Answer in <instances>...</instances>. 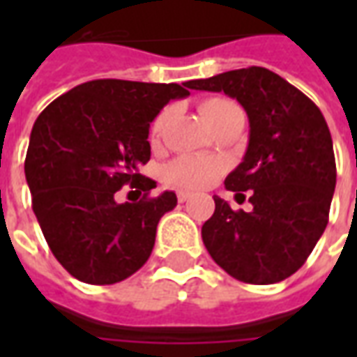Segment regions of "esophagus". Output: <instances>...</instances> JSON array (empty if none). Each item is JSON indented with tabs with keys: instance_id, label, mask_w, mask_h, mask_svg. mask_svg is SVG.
Wrapping results in <instances>:
<instances>
[{
	"instance_id": "esophagus-1",
	"label": "esophagus",
	"mask_w": 357,
	"mask_h": 357,
	"mask_svg": "<svg viewBox=\"0 0 357 357\" xmlns=\"http://www.w3.org/2000/svg\"><path fill=\"white\" fill-rule=\"evenodd\" d=\"M191 197H193V195L189 193V191H178V201H179V202H185V201H189V199H191Z\"/></svg>"
}]
</instances>
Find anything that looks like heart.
I'll use <instances>...</instances> for the list:
<instances>
[{
  "instance_id": "heart-1",
  "label": "heart",
  "mask_w": 357,
  "mask_h": 357,
  "mask_svg": "<svg viewBox=\"0 0 357 357\" xmlns=\"http://www.w3.org/2000/svg\"><path fill=\"white\" fill-rule=\"evenodd\" d=\"M201 116L206 122V126H214L218 120H222L227 116L233 110H239V107L229 99L224 97H210L206 101L201 102ZM170 116V110H162L156 120L153 122L151 128V135L156 137L158 133L162 132L166 120ZM224 172V164L214 158H202V156H179L176 160H172L166 166V179L178 187H187V189H201V187L210 185L214 179Z\"/></svg>"
}]
</instances>
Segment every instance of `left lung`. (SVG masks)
Returning <instances> with one entry per match:
<instances>
[{
	"mask_svg": "<svg viewBox=\"0 0 357 357\" xmlns=\"http://www.w3.org/2000/svg\"><path fill=\"white\" fill-rule=\"evenodd\" d=\"M185 86L237 99L250 126L247 153L225 187L237 195L250 191L252 210L235 212L214 197L216 210L202 225V243L212 260L243 283H279L304 266L329 222L337 166L321 110L262 66Z\"/></svg>",
	"mask_w": 357,
	"mask_h": 357,
	"instance_id": "8db88e82",
	"label": "left lung"
}]
</instances>
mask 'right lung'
Masks as SVG:
<instances>
[{
    "mask_svg": "<svg viewBox=\"0 0 357 357\" xmlns=\"http://www.w3.org/2000/svg\"><path fill=\"white\" fill-rule=\"evenodd\" d=\"M185 84L86 82L34 122L24 160L32 210L53 256L78 281H124L153 252L156 225L178 197L149 199L156 183L139 166L151 158V122L189 95ZM124 185L144 199L118 205L114 195Z\"/></svg>",
    "mask_w": 357,
    "mask_h": 357,
    "instance_id": "obj_1",
    "label": "right lung"
}]
</instances>
